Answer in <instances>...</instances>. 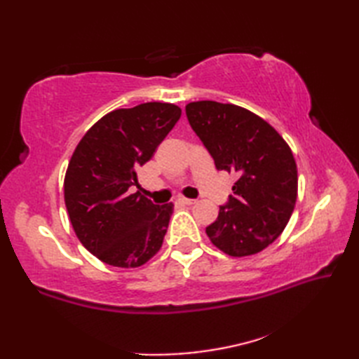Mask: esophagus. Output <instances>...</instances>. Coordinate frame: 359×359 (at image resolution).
Listing matches in <instances>:
<instances>
[{
	"mask_svg": "<svg viewBox=\"0 0 359 359\" xmlns=\"http://www.w3.org/2000/svg\"><path fill=\"white\" fill-rule=\"evenodd\" d=\"M180 202L185 203V205H194V203H197L196 199H187V197H182Z\"/></svg>",
	"mask_w": 359,
	"mask_h": 359,
	"instance_id": "1",
	"label": "esophagus"
}]
</instances>
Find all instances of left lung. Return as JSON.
<instances>
[{
  "mask_svg": "<svg viewBox=\"0 0 359 359\" xmlns=\"http://www.w3.org/2000/svg\"><path fill=\"white\" fill-rule=\"evenodd\" d=\"M187 117L220 171L236 172L233 196L207 226L212 245L233 257L265 250L284 231L297 199L292 148L262 117L212 100L187 104Z\"/></svg>",
  "mask_w": 359,
  "mask_h": 359,
  "instance_id": "1",
  "label": "left lung"
}]
</instances>
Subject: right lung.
<instances>
[{"instance_id": "add662e5", "label": "right lung", "mask_w": 359, "mask_h": 359, "mask_svg": "<svg viewBox=\"0 0 359 359\" xmlns=\"http://www.w3.org/2000/svg\"><path fill=\"white\" fill-rule=\"evenodd\" d=\"M182 116L177 104L148 102L111 111L88 129L65 175V203L89 253L118 269H137L162 248L172 202L157 207L129 187Z\"/></svg>"}]
</instances>
